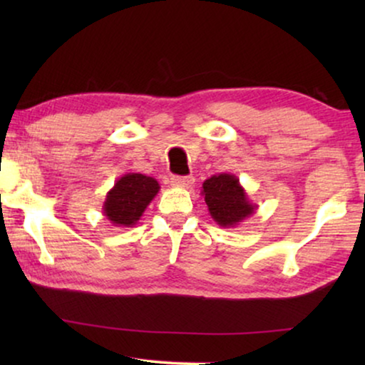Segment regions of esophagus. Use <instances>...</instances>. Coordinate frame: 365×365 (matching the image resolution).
Masks as SVG:
<instances>
[{
	"label": "esophagus",
	"instance_id": "esophagus-1",
	"mask_svg": "<svg viewBox=\"0 0 365 365\" xmlns=\"http://www.w3.org/2000/svg\"><path fill=\"white\" fill-rule=\"evenodd\" d=\"M171 184L174 187H189L194 184L192 176H174L171 178Z\"/></svg>",
	"mask_w": 365,
	"mask_h": 365
}]
</instances>
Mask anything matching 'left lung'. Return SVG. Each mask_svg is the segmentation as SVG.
<instances>
[{"label":"left lung","mask_w":365,"mask_h":365,"mask_svg":"<svg viewBox=\"0 0 365 365\" xmlns=\"http://www.w3.org/2000/svg\"><path fill=\"white\" fill-rule=\"evenodd\" d=\"M201 194L214 222L221 227L239 226L257 209V204L249 201L246 189L234 174L221 173L206 179Z\"/></svg>","instance_id":"1"}]
</instances>
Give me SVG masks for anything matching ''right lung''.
Masks as SVG:
<instances>
[{
	"mask_svg": "<svg viewBox=\"0 0 365 365\" xmlns=\"http://www.w3.org/2000/svg\"><path fill=\"white\" fill-rule=\"evenodd\" d=\"M159 182L151 176L126 173L114 182L103 202V214L113 226L133 227L149 202L159 192Z\"/></svg>",
	"mask_w": 365,
	"mask_h": 365,
	"instance_id": "obj_1",
	"label": "right lung"
}]
</instances>
